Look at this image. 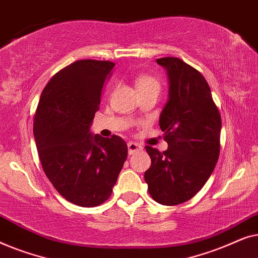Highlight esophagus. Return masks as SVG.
I'll use <instances>...</instances> for the list:
<instances>
[{"label": "esophagus", "mask_w": 258, "mask_h": 258, "mask_svg": "<svg viewBox=\"0 0 258 258\" xmlns=\"http://www.w3.org/2000/svg\"><path fill=\"white\" fill-rule=\"evenodd\" d=\"M142 150V147L140 146L139 143H135V142H129L128 143V151H129V155H133L137 153V151Z\"/></svg>", "instance_id": "1"}]
</instances>
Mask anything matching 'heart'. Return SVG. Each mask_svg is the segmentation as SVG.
<instances>
[{"label": "heart", "mask_w": 258, "mask_h": 258, "mask_svg": "<svg viewBox=\"0 0 258 258\" xmlns=\"http://www.w3.org/2000/svg\"><path fill=\"white\" fill-rule=\"evenodd\" d=\"M136 87L139 91L143 90H157L160 91L161 89V82L156 77L151 75H140L136 79Z\"/></svg>", "instance_id": "1"}]
</instances>
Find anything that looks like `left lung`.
Masks as SVG:
<instances>
[{
    "instance_id": "1",
    "label": "left lung",
    "mask_w": 258,
    "mask_h": 258,
    "mask_svg": "<svg viewBox=\"0 0 258 258\" xmlns=\"http://www.w3.org/2000/svg\"><path fill=\"white\" fill-rule=\"evenodd\" d=\"M169 76V100L160 116L168 149L147 146L151 165L148 191L163 206L192 199L213 174L220 156L221 114L202 74L177 57L157 58Z\"/></svg>"
}]
</instances>
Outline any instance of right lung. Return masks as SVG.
I'll return each mask as SVG.
<instances>
[{
    "label": "right lung",
    "instance_id": "obj_1",
    "mask_svg": "<svg viewBox=\"0 0 258 258\" xmlns=\"http://www.w3.org/2000/svg\"><path fill=\"white\" fill-rule=\"evenodd\" d=\"M114 62L80 59L55 74L34 115L41 165L54 188L80 207H96L112 192L128 156L125 141L90 135Z\"/></svg>",
    "mask_w": 258,
    "mask_h": 258
}]
</instances>
